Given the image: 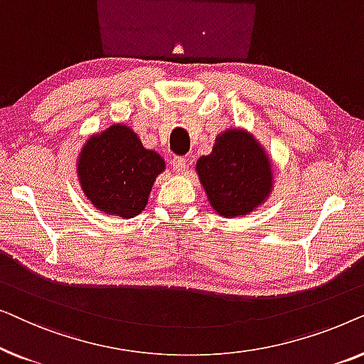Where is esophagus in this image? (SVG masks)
<instances>
[{
  "label": "esophagus",
  "instance_id": "obj_1",
  "mask_svg": "<svg viewBox=\"0 0 364 364\" xmlns=\"http://www.w3.org/2000/svg\"><path fill=\"white\" fill-rule=\"evenodd\" d=\"M171 164H172L173 171H176L177 173H182L183 171H186V167H187V161L183 157H172L171 159Z\"/></svg>",
  "mask_w": 364,
  "mask_h": 364
}]
</instances>
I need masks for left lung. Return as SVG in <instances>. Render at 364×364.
I'll list each match as a JSON object with an SVG mask.
<instances>
[{"instance_id": "obj_1", "label": "left lung", "mask_w": 364, "mask_h": 364, "mask_svg": "<svg viewBox=\"0 0 364 364\" xmlns=\"http://www.w3.org/2000/svg\"><path fill=\"white\" fill-rule=\"evenodd\" d=\"M196 172L210 207L225 218L250 215L273 191V166L268 152L243 127L217 134L212 152L198 157Z\"/></svg>"}]
</instances>
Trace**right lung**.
Instances as JSON below:
<instances>
[{"mask_svg":"<svg viewBox=\"0 0 364 364\" xmlns=\"http://www.w3.org/2000/svg\"><path fill=\"white\" fill-rule=\"evenodd\" d=\"M166 171L164 157L142 146L126 124L92 134L77 154L79 186L101 213L132 218L146 208L152 186Z\"/></svg>","mask_w":364,"mask_h":364,"instance_id":"1","label":"right lung"}]
</instances>
